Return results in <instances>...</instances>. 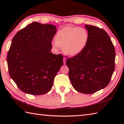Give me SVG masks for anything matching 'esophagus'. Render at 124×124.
I'll return each instance as SVG.
<instances>
[{"label": "esophagus", "mask_w": 124, "mask_h": 124, "mask_svg": "<svg viewBox=\"0 0 124 124\" xmlns=\"http://www.w3.org/2000/svg\"><path fill=\"white\" fill-rule=\"evenodd\" d=\"M63 62H64V64H65V62H66V59H65V57L63 58Z\"/></svg>", "instance_id": "obj_1"}]
</instances>
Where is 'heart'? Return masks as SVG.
Here are the masks:
<instances>
[{
  "label": "heart",
  "mask_w": 124,
  "mask_h": 124,
  "mask_svg": "<svg viewBox=\"0 0 124 124\" xmlns=\"http://www.w3.org/2000/svg\"><path fill=\"white\" fill-rule=\"evenodd\" d=\"M89 36L84 28L65 27L58 31L55 36V41L52 42L53 48L58 49L63 47V51L71 57L79 55L87 45Z\"/></svg>",
  "instance_id": "b5f03b06"
}]
</instances>
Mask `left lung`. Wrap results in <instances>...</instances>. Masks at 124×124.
<instances>
[{
	"label": "left lung",
	"mask_w": 124,
	"mask_h": 124,
	"mask_svg": "<svg viewBox=\"0 0 124 124\" xmlns=\"http://www.w3.org/2000/svg\"><path fill=\"white\" fill-rule=\"evenodd\" d=\"M87 45L79 55L68 59L69 77L73 87L84 94H93L108 85L115 70V49L103 29L85 25Z\"/></svg>",
	"instance_id": "1"
}]
</instances>
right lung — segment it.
<instances>
[{
  "instance_id": "obj_1",
  "label": "right lung",
  "mask_w": 124,
  "mask_h": 124,
  "mask_svg": "<svg viewBox=\"0 0 124 124\" xmlns=\"http://www.w3.org/2000/svg\"><path fill=\"white\" fill-rule=\"evenodd\" d=\"M57 29L35 22L20 30L8 52L9 74L22 92L33 95L51 90L55 76L63 65L62 55L51 53Z\"/></svg>"
}]
</instances>
